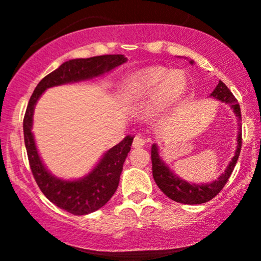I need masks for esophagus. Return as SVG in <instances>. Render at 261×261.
<instances>
[{
  "label": "esophagus",
  "instance_id": "34e87169",
  "mask_svg": "<svg viewBox=\"0 0 261 261\" xmlns=\"http://www.w3.org/2000/svg\"><path fill=\"white\" fill-rule=\"evenodd\" d=\"M145 145V140L142 139L141 136H135L134 141H133V147L134 148H140Z\"/></svg>",
  "mask_w": 261,
  "mask_h": 261
}]
</instances>
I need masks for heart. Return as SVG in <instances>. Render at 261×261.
<instances>
[{
  "label": "heart",
  "mask_w": 261,
  "mask_h": 261,
  "mask_svg": "<svg viewBox=\"0 0 261 261\" xmlns=\"http://www.w3.org/2000/svg\"><path fill=\"white\" fill-rule=\"evenodd\" d=\"M187 89V79L181 71H168L163 66L146 67L131 73L122 83L126 99H140L157 91V104L169 106L181 97Z\"/></svg>",
  "instance_id": "1"
}]
</instances>
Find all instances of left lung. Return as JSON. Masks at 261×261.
<instances>
[{"label":"left lung","mask_w":261,"mask_h":261,"mask_svg":"<svg viewBox=\"0 0 261 261\" xmlns=\"http://www.w3.org/2000/svg\"><path fill=\"white\" fill-rule=\"evenodd\" d=\"M214 98H217L221 101L230 104V107L234 110L236 116L238 118V122L242 121L241 115V108L239 104L237 103V99L232 92L229 91L222 81L218 82V85L215 91L211 93ZM238 145H237V151L233 160L227 167L226 172L223 173L217 180L210 184H190V182L182 180V179L178 178L173 174L168 169V167L163 163L161 160L160 153H158L157 146L153 145L151 149V158H152V173H153V179L158 188L166 194L169 199L174 200L176 202L187 203V205H196V203H203L207 202L210 200L214 199L215 196L222 190L226 182L228 181L230 174H232L234 166L238 161L239 153H241L242 148V133L241 128L238 131Z\"/></svg>","instance_id":"left-lung-1"}]
</instances>
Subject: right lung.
Listing matches in <instances>:
<instances>
[{
	"mask_svg": "<svg viewBox=\"0 0 261 261\" xmlns=\"http://www.w3.org/2000/svg\"><path fill=\"white\" fill-rule=\"evenodd\" d=\"M124 62H126V58H124V55H101L66 61L39 82L27 107L23 120V131L33 176L38 187L50 201L55 203L58 207L76 216L97 211L103 207L114 195L120 180L122 164L133 145L134 136L128 135L120 143L110 148L97 167L83 179L73 181L61 180L47 172L38 154L32 134L34 106L45 89L50 87L93 79L113 70Z\"/></svg>",
	"mask_w": 261,
	"mask_h": 261,
	"instance_id": "obj_1",
	"label": "right lung"
}]
</instances>
